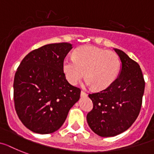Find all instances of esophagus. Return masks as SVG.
Wrapping results in <instances>:
<instances>
[{
    "label": "esophagus",
    "mask_w": 154,
    "mask_h": 154,
    "mask_svg": "<svg viewBox=\"0 0 154 154\" xmlns=\"http://www.w3.org/2000/svg\"><path fill=\"white\" fill-rule=\"evenodd\" d=\"M81 97H86L88 95V94L87 93H85L84 91H81Z\"/></svg>",
    "instance_id": "1"
}]
</instances>
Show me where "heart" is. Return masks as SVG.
I'll return each instance as SVG.
<instances>
[{"label": "heart", "instance_id": "b5f03b06", "mask_svg": "<svg viewBox=\"0 0 154 154\" xmlns=\"http://www.w3.org/2000/svg\"><path fill=\"white\" fill-rule=\"evenodd\" d=\"M121 59L116 53L93 46L76 49L73 58H66L63 69L66 79L77 85L85 76L86 85L103 90L116 81L121 70Z\"/></svg>", "mask_w": 154, "mask_h": 154}]
</instances>
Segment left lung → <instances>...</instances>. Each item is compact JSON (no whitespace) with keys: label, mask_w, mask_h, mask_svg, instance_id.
I'll return each instance as SVG.
<instances>
[{"label":"left lung","mask_w":154,"mask_h":154,"mask_svg":"<svg viewBox=\"0 0 154 154\" xmlns=\"http://www.w3.org/2000/svg\"><path fill=\"white\" fill-rule=\"evenodd\" d=\"M122 63L121 73L110 86L89 94L93 109L87 114L89 127L102 137H112L131 127L140 112L145 81L139 65L114 48Z\"/></svg>","instance_id":"1"}]
</instances>
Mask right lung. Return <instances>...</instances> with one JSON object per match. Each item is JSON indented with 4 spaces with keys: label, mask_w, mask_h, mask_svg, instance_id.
Wrapping results in <instances>:
<instances>
[{
    "label": "right lung",
    "mask_w": 154,
    "mask_h": 154,
    "mask_svg": "<svg viewBox=\"0 0 154 154\" xmlns=\"http://www.w3.org/2000/svg\"><path fill=\"white\" fill-rule=\"evenodd\" d=\"M69 43L50 44L25 56L14 78V103L19 120L30 131L50 134L61 128L81 89L66 79L63 64Z\"/></svg>",
    "instance_id": "add662e5"
}]
</instances>
